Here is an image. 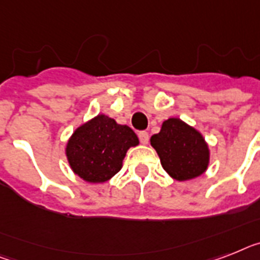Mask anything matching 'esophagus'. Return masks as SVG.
I'll list each match as a JSON object with an SVG mask.
<instances>
[{"label": "esophagus", "instance_id": "obj_1", "mask_svg": "<svg viewBox=\"0 0 260 260\" xmlns=\"http://www.w3.org/2000/svg\"><path fill=\"white\" fill-rule=\"evenodd\" d=\"M138 137L141 143H143V145H146V143L149 142V133L147 132H139Z\"/></svg>", "mask_w": 260, "mask_h": 260}]
</instances>
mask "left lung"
<instances>
[{
	"instance_id": "obj_1",
	"label": "left lung",
	"mask_w": 260,
	"mask_h": 260,
	"mask_svg": "<svg viewBox=\"0 0 260 260\" xmlns=\"http://www.w3.org/2000/svg\"><path fill=\"white\" fill-rule=\"evenodd\" d=\"M150 143L159 155L162 167L177 181L194 179L209 167L210 150L203 135L179 118L166 119Z\"/></svg>"
}]
</instances>
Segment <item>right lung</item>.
<instances>
[{"label": "right lung", "mask_w": 260, "mask_h": 260, "mask_svg": "<svg viewBox=\"0 0 260 260\" xmlns=\"http://www.w3.org/2000/svg\"><path fill=\"white\" fill-rule=\"evenodd\" d=\"M138 143L128 126L98 114L76 128L65 151L74 174L90 183H104L121 170L127 150Z\"/></svg>", "instance_id": "right-lung-1"}]
</instances>
